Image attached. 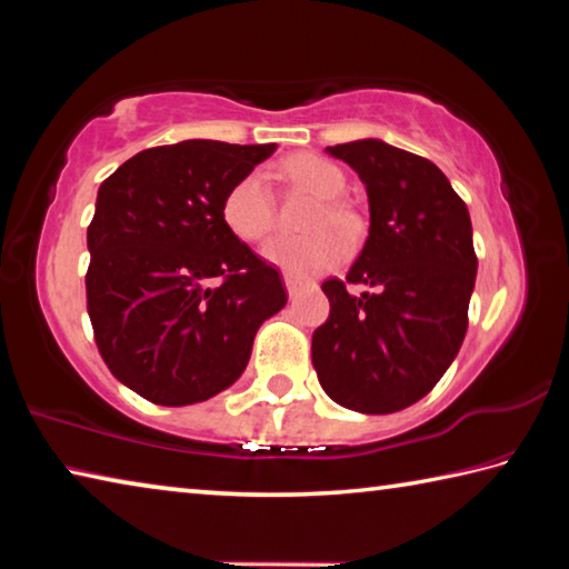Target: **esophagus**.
<instances>
[{
    "label": "esophagus",
    "instance_id": "34e87169",
    "mask_svg": "<svg viewBox=\"0 0 569 569\" xmlns=\"http://www.w3.org/2000/svg\"><path fill=\"white\" fill-rule=\"evenodd\" d=\"M283 283H286V291L291 298L303 288V281H298V278H293V276H283Z\"/></svg>",
    "mask_w": 569,
    "mask_h": 569
}]
</instances>
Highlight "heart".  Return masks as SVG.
<instances>
[{"mask_svg":"<svg viewBox=\"0 0 569 569\" xmlns=\"http://www.w3.org/2000/svg\"><path fill=\"white\" fill-rule=\"evenodd\" d=\"M286 176L319 198H326V203L311 218V228L321 230L301 238L276 236L261 248V256L286 276L313 278L331 271L349 253L346 238L330 228L336 224L343 233H351L356 226L351 210L339 200H331L343 192L346 176L333 162L316 156L291 158L286 162ZM220 213H223L230 233L240 240H261L273 228V196L266 172L250 170L236 180L226 192Z\"/></svg>","mask_w":569,"mask_h":569,"instance_id":"1","label":"heart"}]
</instances>
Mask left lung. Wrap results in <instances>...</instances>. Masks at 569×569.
Segmentation results:
<instances>
[{
    "instance_id": "8db88e82",
    "label": "left lung",
    "mask_w": 569,
    "mask_h": 569,
    "mask_svg": "<svg viewBox=\"0 0 569 569\" xmlns=\"http://www.w3.org/2000/svg\"><path fill=\"white\" fill-rule=\"evenodd\" d=\"M326 152L359 172L371 223L343 281L321 286L331 313L313 331V369L346 409L401 411L435 389L465 341L477 278L469 210L435 162L389 142ZM351 282L372 291L351 295Z\"/></svg>"
}]
</instances>
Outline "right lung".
<instances>
[{"instance_id":"right-lung-1","label":"right lung","mask_w":569,"mask_h":569,"mask_svg":"<svg viewBox=\"0 0 569 569\" xmlns=\"http://www.w3.org/2000/svg\"><path fill=\"white\" fill-rule=\"evenodd\" d=\"M276 146L182 140L142 150L98 190L88 313L108 369L160 407L216 397L246 371L286 286L226 226L223 198Z\"/></svg>"}]
</instances>
